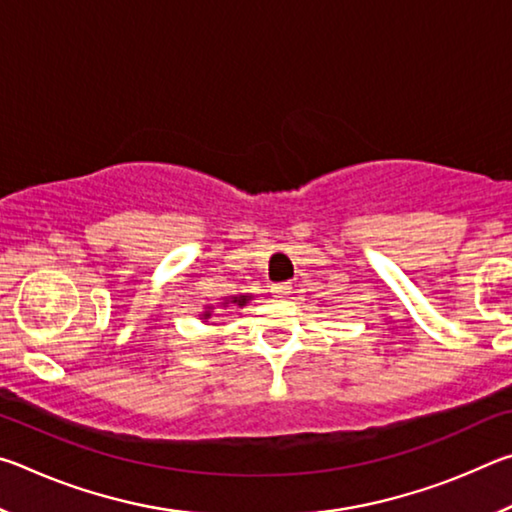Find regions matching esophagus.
<instances>
[{"mask_svg":"<svg viewBox=\"0 0 512 512\" xmlns=\"http://www.w3.org/2000/svg\"><path fill=\"white\" fill-rule=\"evenodd\" d=\"M271 291L275 293V296H280V298H284V296H289V293H291V284H289V282H280V284H273V287H271Z\"/></svg>","mask_w":512,"mask_h":512,"instance_id":"1","label":"esophagus"}]
</instances>
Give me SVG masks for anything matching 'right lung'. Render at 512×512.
<instances>
[{
    "instance_id": "1",
    "label": "right lung",
    "mask_w": 512,
    "mask_h": 512,
    "mask_svg": "<svg viewBox=\"0 0 512 512\" xmlns=\"http://www.w3.org/2000/svg\"><path fill=\"white\" fill-rule=\"evenodd\" d=\"M248 300H250V296H239V298H230V300H225V302H223V307H228V305H230V302H235V305H237V307H244ZM201 316H203V320H207V318H210V316H212V311H203V314H201Z\"/></svg>"
}]
</instances>
